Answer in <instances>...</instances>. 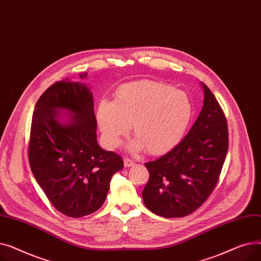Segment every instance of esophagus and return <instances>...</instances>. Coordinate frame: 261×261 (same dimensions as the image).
Returning <instances> with one entry per match:
<instances>
[{
	"label": "esophagus",
	"instance_id": "1",
	"mask_svg": "<svg viewBox=\"0 0 261 261\" xmlns=\"http://www.w3.org/2000/svg\"><path fill=\"white\" fill-rule=\"evenodd\" d=\"M123 165H125V167H131V166H134L135 165V162L133 160H130L128 158H126L125 160H123Z\"/></svg>",
	"mask_w": 261,
	"mask_h": 261
}]
</instances>
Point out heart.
Returning a JSON list of instances; mask_svg holds the SVG:
<instances>
[{
  "mask_svg": "<svg viewBox=\"0 0 261 261\" xmlns=\"http://www.w3.org/2000/svg\"><path fill=\"white\" fill-rule=\"evenodd\" d=\"M193 115V107L182 91L156 81H138L123 85L115 100L102 99L96 110V120L106 144L119 146L132 126L138 141L134 149L148 153L169 151L184 136Z\"/></svg>",
  "mask_w": 261,
  "mask_h": 261,
  "instance_id": "1",
  "label": "heart"
}]
</instances>
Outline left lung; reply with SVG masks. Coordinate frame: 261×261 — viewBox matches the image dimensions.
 <instances>
[{"mask_svg": "<svg viewBox=\"0 0 261 261\" xmlns=\"http://www.w3.org/2000/svg\"><path fill=\"white\" fill-rule=\"evenodd\" d=\"M203 107L185 138L166 154L145 164L149 180L143 200L153 214L185 217L206 201L218 183L227 149L226 118L212 91L201 82Z\"/></svg>", "mask_w": 261, "mask_h": 261, "instance_id": "1", "label": "left lung"}]
</instances>
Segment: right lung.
Returning a JSON list of instances; mask_svg holds the SVG:
<instances>
[{
	"label": "right lung",
	"mask_w": 261,
	"mask_h": 261,
	"mask_svg": "<svg viewBox=\"0 0 261 261\" xmlns=\"http://www.w3.org/2000/svg\"><path fill=\"white\" fill-rule=\"evenodd\" d=\"M96 130L93 94L84 82L58 81L35 106L30 165L54 207L67 217L99 210L112 175L123 167L118 154L98 145Z\"/></svg>",
	"instance_id": "1"
}]
</instances>
